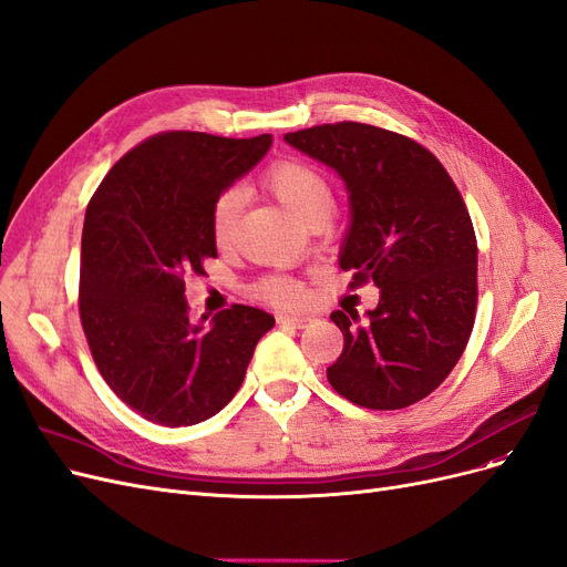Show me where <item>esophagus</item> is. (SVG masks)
<instances>
[{
    "mask_svg": "<svg viewBox=\"0 0 567 567\" xmlns=\"http://www.w3.org/2000/svg\"><path fill=\"white\" fill-rule=\"evenodd\" d=\"M280 327H295V330H303V327L313 324V318L310 316H278Z\"/></svg>",
    "mask_w": 567,
    "mask_h": 567,
    "instance_id": "obj_1",
    "label": "esophagus"
}]
</instances>
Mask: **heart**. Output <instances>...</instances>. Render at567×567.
Segmentation results:
<instances>
[{
	"mask_svg": "<svg viewBox=\"0 0 567 567\" xmlns=\"http://www.w3.org/2000/svg\"><path fill=\"white\" fill-rule=\"evenodd\" d=\"M266 186L276 193L280 203L299 216L303 224L313 221V218H330L334 209V190L327 176L313 167V164L301 159H285L272 164L264 176ZM243 207V193L237 188H228L214 199L212 207V237L218 247L230 245L237 228V216ZM257 297L291 306L303 299V287L291 278H266L257 285Z\"/></svg>",
	"mask_w": 567,
	"mask_h": 567,
	"instance_id": "heart-1",
	"label": "heart"
}]
</instances>
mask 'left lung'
Wrapping results in <instances>:
<instances>
[{
	"label": "left lung",
	"instance_id": "1",
	"mask_svg": "<svg viewBox=\"0 0 567 567\" xmlns=\"http://www.w3.org/2000/svg\"><path fill=\"white\" fill-rule=\"evenodd\" d=\"M285 141L341 176L351 224L339 266L353 270V287H379L364 318L330 316L343 351L327 379L360 408L414 405L447 379L476 320L478 247L464 199L424 145L372 124L310 126Z\"/></svg>",
	"mask_w": 567,
	"mask_h": 567
}]
</instances>
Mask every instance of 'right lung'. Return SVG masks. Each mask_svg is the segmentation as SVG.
Segmentation results:
<instances>
[{"instance_id": "add662e5", "label": "right lung", "mask_w": 567, "mask_h": 567, "mask_svg": "<svg viewBox=\"0 0 567 567\" xmlns=\"http://www.w3.org/2000/svg\"><path fill=\"white\" fill-rule=\"evenodd\" d=\"M272 136L164 132L101 181L82 230L80 318L91 355L124 405L162 426H193L243 386L259 339L276 324L235 303L193 322L186 272L216 259L212 207L270 148Z\"/></svg>"}]
</instances>
